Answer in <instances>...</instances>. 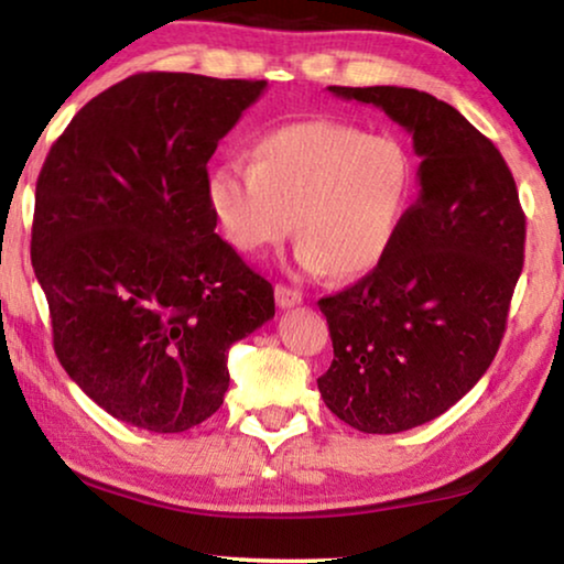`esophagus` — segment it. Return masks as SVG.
Instances as JSON below:
<instances>
[{
  "instance_id": "obj_1",
  "label": "esophagus",
  "mask_w": 564,
  "mask_h": 564,
  "mask_svg": "<svg viewBox=\"0 0 564 564\" xmlns=\"http://www.w3.org/2000/svg\"><path fill=\"white\" fill-rule=\"evenodd\" d=\"M301 301H304V296H301V291L291 289V285H285V283H279V285H275V304H279L281 308L299 306Z\"/></svg>"
}]
</instances>
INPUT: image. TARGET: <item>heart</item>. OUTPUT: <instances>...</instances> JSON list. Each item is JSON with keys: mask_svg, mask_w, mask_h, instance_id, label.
Segmentation results:
<instances>
[{"mask_svg": "<svg viewBox=\"0 0 564 564\" xmlns=\"http://www.w3.org/2000/svg\"><path fill=\"white\" fill-rule=\"evenodd\" d=\"M252 163H214L206 204L240 256L283 242L296 217V260L339 279L383 263L414 199V161L391 134L337 120H299L252 142Z\"/></svg>", "mask_w": 564, "mask_h": 564, "instance_id": "b5f03b06", "label": "heart"}]
</instances>
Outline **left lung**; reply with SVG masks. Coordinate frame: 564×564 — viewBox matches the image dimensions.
Segmentation results:
<instances>
[{"instance_id": "8db88e82", "label": "left lung", "mask_w": 564, "mask_h": 564, "mask_svg": "<svg viewBox=\"0 0 564 564\" xmlns=\"http://www.w3.org/2000/svg\"><path fill=\"white\" fill-rule=\"evenodd\" d=\"M411 134L419 196L383 263L319 299L335 360L316 380L332 414L365 434L432 422L494 362L523 268V219L503 155L432 94L329 86Z\"/></svg>"}]
</instances>
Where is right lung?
<instances>
[{
  "label": "right lung",
  "mask_w": 564,
  "mask_h": 564,
  "mask_svg": "<svg viewBox=\"0 0 564 564\" xmlns=\"http://www.w3.org/2000/svg\"><path fill=\"white\" fill-rule=\"evenodd\" d=\"M265 82L134 74L78 112L35 188L30 256L55 355L107 414L176 434L229 388L273 285L214 232L206 163Z\"/></svg>",
  "instance_id": "obj_1"
}]
</instances>
